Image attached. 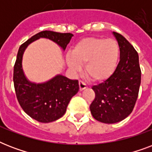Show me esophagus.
I'll return each instance as SVG.
<instances>
[{"label":"esophagus","mask_w":152,"mask_h":152,"mask_svg":"<svg viewBox=\"0 0 152 152\" xmlns=\"http://www.w3.org/2000/svg\"><path fill=\"white\" fill-rule=\"evenodd\" d=\"M79 85H80V91H83L85 88H87V84L84 82H83V81H79Z\"/></svg>","instance_id":"1"}]
</instances>
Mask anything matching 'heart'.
Listing matches in <instances>:
<instances>
[{"label": "heart", "mask_w": 152, "mask_h": 152, "mask_svg": "<svg viewBox=\"0 0 152 152\" xmlns=\"http://www.w3.org/2000/svg\"><path fill=\"white\" fill-rule=\"evenodd\" d=\"M119 58V46L113 39L89 37L81 39L67 55L69 69L80 71L84 64V72L91 80L101 82L110 78L115 71Z\"/></svg>", "instance_id": "b5f03b06"}]
</instances>
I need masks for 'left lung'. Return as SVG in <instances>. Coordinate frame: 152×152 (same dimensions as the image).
Listing matches in <instances>:
<instances>
[{
  "label": "left lung",
  "mask_w": 152,
  "mask_h": 152,
  "mask_svg": "<svg viewBox=\"0 0 152 152\" xmlns=\"http://www.w3.org/2000/svg\"><path fill=\"white\" fill-rule=\"evenodd\" d=\"M113 34L120 49V61L110 78L93 86L95 98L90 106L93 118L106 124L119 122L132 113L141 81L137 52L125 37Z\"/></svg>",
  "instance_id": "left-lung-1"
}]
</instances>
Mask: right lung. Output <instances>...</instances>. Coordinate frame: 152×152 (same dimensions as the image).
I'll return each mask as SVG.
<instances>
[{"label":"right lung","instance_id":"obj_1","mask_svg":"<svg viewBox=\"0 0 152 152\" xmlns=\"http://www.w3.org/2000/svg\"><path fill=\"white\" fill-rule=\"evenodd\" d=\"M72 36L71 33L43 31L23 43L18 50L13 72L15 95L25 113L39 122H52L64 115L71 99L80 89L79 82L62 75H57L45 83L31 82L23 70V53L28 45L40 38L54 42L64 50Z\"/></svg>","mask_w":152,"mask_h":152}]
</instances>
